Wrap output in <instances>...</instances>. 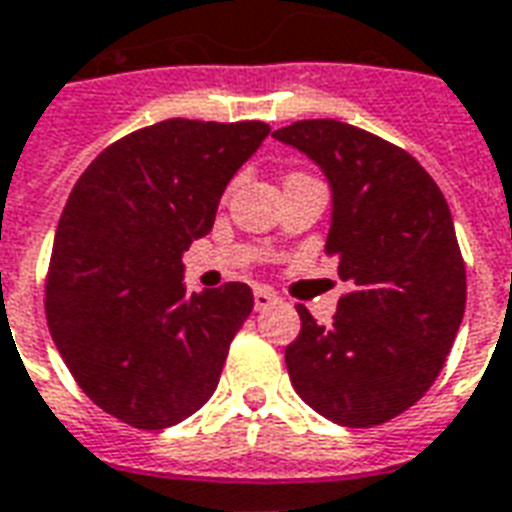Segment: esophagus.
<instances>
[{"mask_svg":"<svg viewBox=\"0 0 512 512\" xmlns=\"http://www.w3.org/2000/svg\"><path fill=\"white\" fill-rule=\"evenodd\" d=\"M279 298H276V293H271V290H266V287H257L255 290V309L257 312H263V309H268V306H274Z\"/></svg>","mask_w":512,"mask_h":512,"instance_id":"esophagus-1","label":"esophagus"}]
</instances>
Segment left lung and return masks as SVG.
I'll return each instance as SVG.
<instances>
[{"label": "left lung", "mask_w": 512, "mask_h": 512, "mask_svg": "<svg viewBox=\"0 0 512 512\" xmlns=\"http://www.w3.org/2000/svg\"><path fill=\"white\" fill-rule=\"evenodd\" d=\"M323 168L333 192L325 255L352 290L331 325L306 306L285 363L323 418L372 429L429 391L467 306V271L437 181L412 154L336 119L274 132Z\"/></svg>", "instance_id": "left-lung-1"}]
</instances>
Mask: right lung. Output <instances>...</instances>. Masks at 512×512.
<instances>
[{
    "label": "right lung",
    "instance_id": "right-lung-1",
    "mask_svg": "<svg viewBox=\"0 0 512 512\" xmlns=\"http://www.w3.org/2000/svg\"><path fill=\"white\" fill-rule=\"evenodd\" d=\"M268 132L266 121H157L97 154L67 198L48 328L81 391L135 429L176 426L217 391L255 298L244 282L189 295L181 255L214 227L227 181Z\"/></svg>",
    "mask_w": 512,
    "mask_h": 512
}]
</instances>
